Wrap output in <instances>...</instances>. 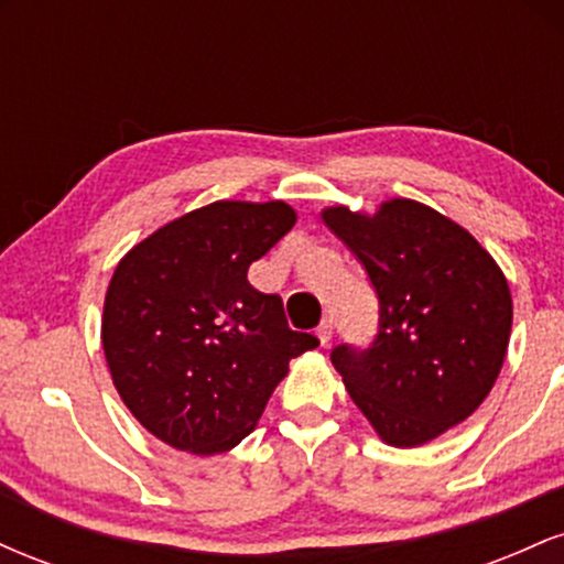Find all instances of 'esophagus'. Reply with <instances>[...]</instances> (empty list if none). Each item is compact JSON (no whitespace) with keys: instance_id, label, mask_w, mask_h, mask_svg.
<instances>
[{"instance_id":"34e87169","label":"esophagus","mask_w":564,"mask_h":564,"mask_svg":"<svg viewBox=\"0 0 564 564\" xmlns=\"http://www.w3.org/2000/svg\"><path fill=\"white\" fill-rule=\"evenodd\" d=\"M315 336H318L321 339V345H328V341H332V336H334V328H332V323L328 321H323L318 328H315Z\"/></svg>"}]
</instances>
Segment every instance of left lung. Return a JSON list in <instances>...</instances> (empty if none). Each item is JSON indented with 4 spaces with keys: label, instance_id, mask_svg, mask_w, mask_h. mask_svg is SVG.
<instances>
[{
    "label": "left lung",
    "instance_id": "obj_1",
    "mask_svg": "<svg viewBox=\"0 0 564 564\" xmlns=\"http://www.w3.org/2000/svg\"><path fill=\"white\" fill-rule=\"evenodd\" d=\"M321 217L379 296L373 345L336 347L332 364L387 445L430 443L494 390L511 334L507 275L469 230L419 200L390 198L373 215L328 206Z\"/></svg>",
    "mask_w": 564,
    "mask_h": 564
}]
</instances>
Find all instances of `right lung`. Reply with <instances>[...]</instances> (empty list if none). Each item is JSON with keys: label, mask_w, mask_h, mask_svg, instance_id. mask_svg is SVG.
Masks as SVG:
<instances>
[{"label": "right lung", "mask_w": 564, "mask_h": 564, "mask_svg": "<svg viewBox=\"0 0 564 564\" xmlns=\"http://www.w3.org/2000/svg\"><path fill=\"white\" fill-rule=\"evenodd\" d=\"M286 200H215L172 219L116 264L100 339L119 398L172 448L215 456L260 422L289 360L318 347L291 332L249 264L294 228Z\"/></svg>", "instance_id": "add662e5"}]
</instances>
